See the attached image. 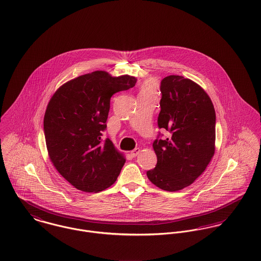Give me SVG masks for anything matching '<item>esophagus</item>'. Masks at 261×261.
<instances>
[{
  "label": "esophagus",
  "instance_id": "34e87169",
  "mask_svg": "<svg viewBox=\"0 0 261 261\" xmlns=\"http://www.w3.org/2000/svg\"><path fill=\"white\" fill-rule=\"evenodd\" d=\"M140 152H141V149L138 148V149H135L134 150H132V151H130V155H132L133 158H135V156H137Z\"/></svg>",
  "mask_w": 261,
  "mask_h": 261
}]
</instances>
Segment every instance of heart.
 <instances>
[{
	"label": "heart",
	"mask_w": 261,
	"mask_h": 261,
	"mask_svg": "<svg viewBox=\"0 0 261 261\" xmlns=\"http://www.w3.org/2000/svg\"><path fill=\"white\" fill-rule=\"evenodd\" d=\"M155 90V82L152 79L146 81L141 89V92H154Z\"/></svg>",
	"instance_id": "heart-1"
}]
</instances>
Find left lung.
I'll use <instances>...</instances> for the list:
<instances>
[{"label":"left lung","mask_w":261,"mask_h":261,"mask_svg":"<svg viewBox=\"0 0 261 261\" xmlns=\"http://www.w3.org/2000/svg\"><path fill=\"white\" fill-rule=\"evenodd\" d=\"M161 92L158 125L170 136L153 142L158 162L147 176L153 185L175 192L194 183L212 160L216 114L206 91L183 76L165 77Z\"/></svg>","instance_id":"left-lung-1"}]
</instances>
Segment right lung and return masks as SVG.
<instances>
[{
  "label": "right lung",
  "mask_w": 261,
  "mask_h": 261,
  "mask_svg": "<svg viewBox=\"0 0 261 261\" xmlns=\"http://www.w3.org/2000/svg\"><path fill=\"white\" fill-rule=\"evenodd\" d=\"M130 75L106 71L78 76L61 85L44 115L50 161L59 174L83 192H100L116 181L125 159L112 141L101 139L114 93L136 85Z\"/></svg>",
  "instance_id": "right-lung-1"
}]
</instances>
